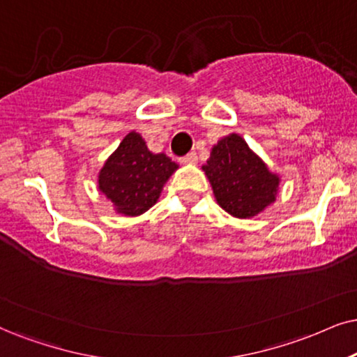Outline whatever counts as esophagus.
Listing matches in <instances>:
<instances>
[{
  "label": "esophagus",
  "mask_w": 357,
  "mask_h": 357,
  "mask_svg": "<svg viewBox=\"0 0 357 357\" xmlns=\"http://www.w3.org/2000/svg\"><path fill=\"white\" fill-rule=\"evenodd\" d=\"M181 163H184V165H194V163H197V153H196V151H189L188 155H184V156L181 158Z\"/></svg>",
  "instance_id": "esophagus-1"
}]
</instances>
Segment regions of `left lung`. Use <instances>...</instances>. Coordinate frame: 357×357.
I'll return each mask as SVG.
<instances>
[{
    "instance_id": "8db88e82",
    "label": "left lung",
    "mask_w": 357,
    "mask_h": 357,
    "mask_svg": "<svg viewBox=\"0 0 357 357\" xmlns=\"http://www.w3.org/2000/svg\"><path fill=\"white\" fill-rule=\"evenodd\" d=\"M202 169L219 206L236 218H252L275 201L278 178L238 135L220 139Z\"/></svg>"
}]
</instances>
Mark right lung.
Masks as SVG:
<instances>
[{"label": "right lung", "mask_w": 357, "mask_h": 357, "mask_svg": "<svg viewBox=\"0 0 357 357\" xmlns=\"http://www.w3.org/2000/svg\"><path fill=\"white\" fill-rule=\"evenodd\" d=\"M178 168L165 153H151L138 133H128L107 160L98 188L125 215H139L160 197L161 188Z\"/></svg>", "instance_id": "right-lung-1"}]
</instances>
